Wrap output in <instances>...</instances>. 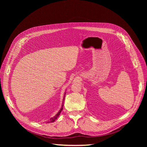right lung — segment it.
I'll use <instances>...</instances> for the list:
<instances>
[{
	"label": "right lung",
	"instance_id": "1",
	"mask_svg": "<svg viewBox=\"0 0 147 147\" xmlns=\"http://www.w3.org/2000/svg\"><path fill=\"white\" fill-rule=\"evenodd\" d=\"M65 92L64 93V98H63V102H64V98H65ZM63 102V104H62L61 108L60 110H59V112H58V113H57L55 115V116H54V117H52V118H51L50 119H49L48 121H47V123H53V122H54V121H56V119L57 118V117H58L59 116V115H60V113H61V111L63 110V105H64Z\"/></svg>",
	"mask_w": 147,
	"mask_h": 147
}]
</instances>
